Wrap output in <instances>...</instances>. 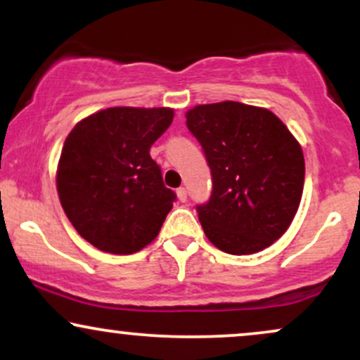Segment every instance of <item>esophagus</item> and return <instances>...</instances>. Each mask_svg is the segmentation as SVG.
I'll use <instances>...</instances> for the list:
<instances>
[{"instance_id": "34e87169", "label": "esophagus", "mask_w": 360, "mask_h": 360, "mask_svg": "<svg viewBox=\"0 0 360 360\" xmlns=\"http://www.w3.org/2000/svg\"><path fill=\"white\" fill-rule=\"evenodd\" d=\"M177 200L181 201V203H184L186 200H188V191H186V188H177Z\"/></svg>"}]
</instances>
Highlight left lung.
I'll use <instances>...</instances> for the list:
<instances>
[{
	"mask_svg": "<svg viewBox=\"0 0 360 360\" xmlns=\"http://www.w3.org/2000/svg\"><path fill=\"white\" fill-rule=\"evenodd\" d=\"M186 125L212 169V196L196 206L208 240L232 255L267 249L298 212L304 184L300 142L272 111L238 101L194 106Z\"/></svg>",
	"mask_w": 360,
	"mask_h": 360,
	"instance_id": "8db88e82",
	"label": "left lung"
}]
</instances>
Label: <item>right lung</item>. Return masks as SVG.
<instances>
[{"instance_id": "add662e5", "label": "right lung", "mask_w": 360, "mask_h": 360, "mask_svg": "<svg viewBox=\"0 0 360 360\" xmlns=\"http://www.w3.org/2000/svg\"><path fill=\"white\" fill-rule=\"evenodd\" d=\"M172 118V108L115 106L81 120L65 139L57 193L69 221L96 249L128 255L159 233L176 194L148 150Z\"/></svg>"}]
</instances>
